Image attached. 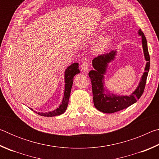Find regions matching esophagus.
Wrapping results in <instances>:
<instances>
[{"mask_svg": "<svg viewBox=\"0 0 159 159\" xmlns=\"http://www.w3.org/2000/svg\"><path fill=\"white\" fill-rule=\"evenodd\" d=\"M88 67L89 66H88V64L87 62H86V61H83L81 64V65H80V69H81V70L83 72H88Z\"/></svg>", "mask_w": 159, "mask_h": 159, "instance_id": "obj_1", "label": "esophagus"}]
</instances>
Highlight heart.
<instances>
[{"label": "heart", "instance_id": "obj_1", "mask_svg": "<svg viewBox=\"0 0 159 159\" xmlns=\"http://www.w3.org/2000/svg\"><path fill=\"white\" fill-rule=\"evenodd\" d=\"M109 41V39H108V38H104V39L95 47V50L98 51V52H101V51H102L104 49H105Z\"/></svg>", "mask_w": 159, "mask_h": 159}]
</instances>
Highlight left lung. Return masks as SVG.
Here are the masks:
<instances>
[{
	"instance_id": "1",
	"label": "left lung",
	"mask_w": 159,
	"mask_h": 159,
	"mask_svg": "<svg viewBox=\"0 0 159 159\" xmlns=\"http://www.w3.org/2000/svg\"><path fill=\"white\" fill-rule=\"evenodd\" d=\"M138 34L142 36V43L145 60L147 62L144 69V72L142 76L139 85L134 92L129 96L114 95L107 90L104 85V76L108 64L115 59L116 55V50L104 55H99L93 60L94 70L89 72V77L92 83V90L93 94V102L95 108L103 113L111 114L120 110L126 109L132 104L135 103L140 98L144 92L146 80L149 71L150 57L147 48V42L143 32L139 29Z\"/></svg>"
}]
</instances>
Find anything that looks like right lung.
Returning a JSON list of instances; mask_svg holds the SVG:
<instances>
[{
	"label": "right lung",
	"mask_w": 159,
	"mask_h": 159,
	"mask_svg": "<svg viewBox=\"0 0 159 159\" xmlns=\"http://www.w3.org/2000/svg\"><path fill=\"white\" fill-rule=\"evenodd\" d=\"M80 73V70L79 69V63H73L69 66L67 67L64 72V82H65V88H64V98L61 102V104L58 108L52 111H48L45 113H40L36 112L33 109H31L32 111L37 113L39 115H41L42 116L46 117H52L55 116H59L62 114L63 113L65 112L69 104V99L70 97V93H71V87L73 85L74 77L75 75Z\"/></svg>",
	"instance_id": "right-lung-1"
}]
</instances>
